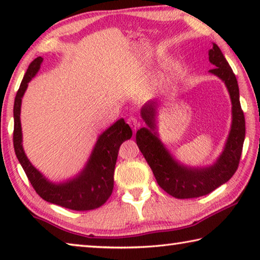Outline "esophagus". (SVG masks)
Listing matches in <instances>:
<instances>
[{"instance_id":"34e87169","label":"esophagus","mask_w":260,"mask_h":260,"mask_svg":"<svg viewBox=\"0 0 260 260\" xmlns=\"http://www.w3.org/2000/svg\"><path fill=\"white\" fill-rule=\"evenodd\" d=\"M127 124L132 127V129H133L134 132H136V129H138L141 125L140 121L136 119L135 117H129L128 119H127Z\"/></svg>"}]
</instances>
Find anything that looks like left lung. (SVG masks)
Here are the masks:
<instances>
[{"instance_id": "left-lung-1", "label": "left lung", "mask_w": 260, "mask_h": 260, "mask_svg": "<svg viewBox=\"0 0 260 260\" xmlns=\"http://www.w3.org/2000/svg\"><path fill=\"white\" fill-rule=\"evenodd\" d=\"M209 60L214 65V69L209 72L225 82L232 102L230 134L222 152L213 164L192 167L175 159L157 132V101H149L141 109V117L148 127L136 132V143L152 170L157 183L175 199H195L208 195L226 183L239 167L245 138V120L241 109L239 85L232 68L215 43L209 50Z\"/></svg>"}]
</instances>
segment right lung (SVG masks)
<instances>
[{"instance_id": "obj_1", "label": "right lung", "mask_w": 260, "mask_h": 260, "mask_svg": "<svg viewBox=\"0 0 260 260\" xmlns=\"http://www.w3.org/2000/svg\"><path fill=\"white\" fill-rule=\"evenodd\" d=\"M42 61V57H38L29 64L15 99L14 148L16 156L35 191L45 201L76 211L98 209L111 196L118 151L121 143L129 140L133 133L128 124L121 118L99 136L85 167L77 175L61 182L48 180L26 156L20 124L21 99L27 89L28 82L40 70Z\"/></svg>"}]
</instances>
